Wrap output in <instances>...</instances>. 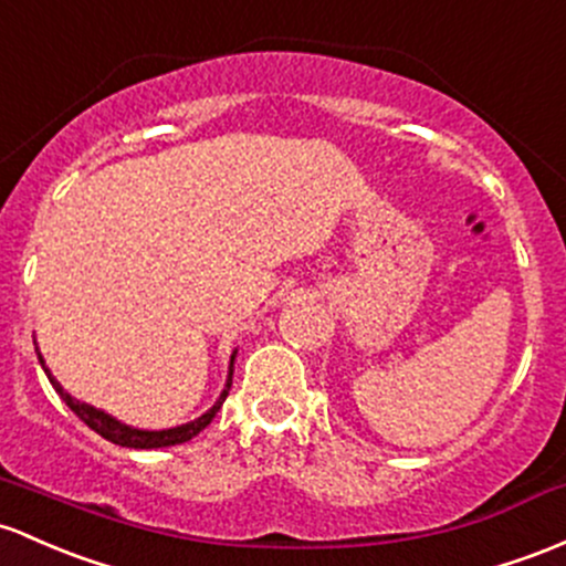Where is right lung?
<instances>
[{"mask_svg":"<svg viewBox=\"0 0 566 566\" xmlns=\"http://www.w3.org/2000/svg\"><path fill=\"white\" fill-rule=\"evenodd\" d=\"M36 357H40V365H42V368H45V359H42L40 352H36ZM233 357H235V354H233ZM233 357H231V374H228V384H226V389H222V395H220V400H217V406L209 408V411L203 413V416H198V419L190 421V424L171 427V430H134V427L120 424V421L112 419L109 413L98 411V408L88 406V402H80V400H74L72 395H66L64 389H61V384L55 381V378L51 376V370H48V368H45V374H48V378H51L55 392L61 395V400H64L66 406H70L72 411L77 413V419L85 421V424H88L93 432H98V434H102V438H107L109 443L126 446V449H164V446H177V443H185V440L196 438V434L201 432L203 427H207L209 421L214 419V413L220 411L222 400H226L228 389H231V384H233Z\"/></svg>","mask_w":566,"mask_h":566,"instance_id":"right-lung-1","label":"right lung"}]
</instances>
